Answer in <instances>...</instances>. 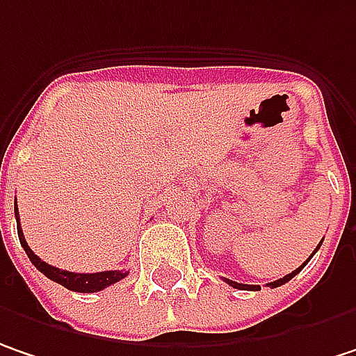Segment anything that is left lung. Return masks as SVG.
Returning a JSON list of instances; mask_svg holds the SVG:
<instances>
[{"mask_svg":"<svg viewBox=\"0 0 356 356\" xmlns=\"http://www.w3.org/2000/svg\"><path fill=\"white\" fill-rule=\"evenodd\" d=\"M321 243H323V241H321ZM321 243L316 245V250L321 248ZM316 250H314V252H316ZM314 252H312V256H314ZM312 256H310V258H312ZM310 258L304 261L300 268H296V270H294L292 274L284 276V278H280V280H276V282H270V284H268V286H270V288H278V286H282V284H286V282H288V280H292V278H294V276H296V274H298V272L302 270L304 266H306V264L310 261ZM225 282L229 284V286H234V288H240V290H254V292H256V290H260V286H252V284H238V282H234V280H227V278H225Z\"/></svg>","mask_w":356,"mask_h":356,"instance_id":"obj_1","label":"left lung"}]
</instances>
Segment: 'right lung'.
<instances>
[{
    "label": "right lung",
    "mask_w": 356,
    "mask_h": 356,
    "mask_svg": "<svg viewBox=\"0 0 356 356\" xmlns=\"http://www.w3.org/2000/svg\"><path fill=\"white\" fill-rule=\"evenodd\" d=\"M13 211H15V220H17V236H19L22 248L26 250V254H28V258H30V261H32L33 266H35L46 278H50L52 282L62 284L64 288H68V290H72V292H100V290H104L106 286H111V284L118 282V280H122V278L129 276V272H124V270H106V272H96V274H76V272H68V270L54 268V266L46 264L44 260H40L32 250H30L28 241L24 238V232H22V227H19L17 203H15Z\"/></svg>",
    "instance_id": "add662e5"
}]
</instances>
